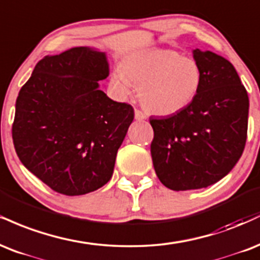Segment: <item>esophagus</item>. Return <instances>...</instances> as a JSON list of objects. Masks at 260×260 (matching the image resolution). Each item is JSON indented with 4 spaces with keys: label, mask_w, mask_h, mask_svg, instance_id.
<instances>
[{
    "label": "esophagus",
    "mask_w": 260,
    "mask_h": 260,
    "mask_svg": "<svg viewBox=\"0 0 260 260\" xmlns=\"http://www.w3.org/2000/svg\"><path fill=\"white\" fill-rule=\"evenodd\" d=\"M135 119L139 121L146 120V119H147V115H146L145 113H142L141 111H139V109H135Z\"/></svg>",
    "instance_id": "1"
}]
</instances>
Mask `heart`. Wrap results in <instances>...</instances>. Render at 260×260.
<instances>
[{
    "label": "heart",
    "instance_id": "1",
    "mask_svg": "<svg viewBox=\"0 0 260 260\" xmlns=\"http://www.w3.org/2000/svg\"><path fill=\"white\" fill-rule=\"evenodd\" d=\"M203 72L191 57L167 48H152L124 58L109 78L119 97L130 94L136 85L140 103L148 113L169 117L185 111L200 93Z\"/></svg>",
    "mask_w": 260,
    "mask_h": 260
}]
</instances>
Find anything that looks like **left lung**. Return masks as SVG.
Segmentation results:
<instances>
[{
    "label": "left lung",
    "mask_w": 260,
    "mask_h": 260,
    "mask_svg": "<svg viewBox=\"0 0 260 260\" xmlns=\"http://www.w3.org/2000/svg\"><path fill=\"white\" fill-rule=\"evenodd\" d=\"M203 81L185 111L151 118V154L158 179L173 191L198 190L226 176L242 155L249 100L234 66L210 51H192Z\"/></svg>",
    "instance_id": "obj_1"
}]
</instances>
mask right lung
Returning a JSON list of instances; mask_svg holds the SVG:
<instances>
[{"label": "right lung", "mask_w": 260, "mask_h": 260, "mask_svg": "<svg viewBox=\"0 0 260 260\" xmlns=\"http://www.w3.org/2000/svg\"><path fill=\"white\" fill-rule=\"evenodd\" d=\"M109 75L106 52L74 47L36 64L15 102L12 137L23 166L53 191L80 196L109 181L134 109L99 81Z\"/></svg>", "instance_id": "obj_1"}]
</instances>
